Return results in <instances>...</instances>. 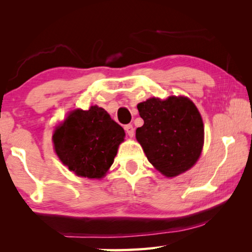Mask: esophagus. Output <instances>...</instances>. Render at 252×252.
Masks as SVG:
<instances>
[{
  "mask_svg": "<svg viewBox=\"0 0 252 252\" xmlns=\"http://www.w3.org/2000/svg\"><path fill=\"white\" fill-rule=\"evenodd\" d=\"M125 130H126V134L129 135L130 138H132V136H133V134H134L133 126H132V125H126V126H125Z\"/></svg>",
  "mask_w": 252,
  "mask_h": 252,
  "instance_id": "esophagus-1",
  "label": "esophagus"
}]
</instances>
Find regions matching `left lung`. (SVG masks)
Instances as JSON below:
<instances>
[{
	"instance_id": "left-lung-1",
	"label": "left lung",
	"mask_w": 252,
	"mask_h": 252,
	"mask_svg": "<svg viewBox=\"0 0 252 252\" xmlns=\"http://www.w3.org/2000/svg\"><path fill=\"white\" fill-rule=\"evenodd\" d=\"M138 110L144 125L136 129L135 138L153 167L168 178L192 168L204 139L202 118L193 102L186 96L151 97Z\"/></svg>"
}]
</instances>
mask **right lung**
Here are the masks:
<instances>
[{
	"label": "right lung",
	"mask_w": 252,
	"mask_h": 252,
	"mask_svg": "<svg viewBox=\"0 0 252 252\" xmlns=\"http://www.w3.org/2000/svg\"><path fill=\"white\" fill-rule=\"evenodd\" d=\"M125 130L104 109L92 105L71 111L53 134L54 150L63 164L76 176L101 179L125 140Z\"/></svg>",
	"instance_id": "1"
}]
</instances>
